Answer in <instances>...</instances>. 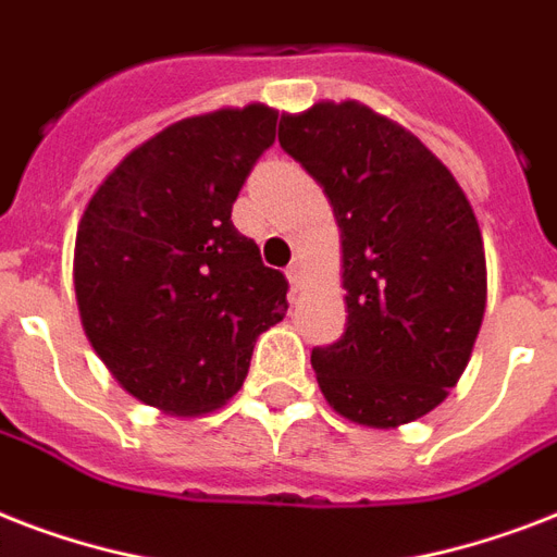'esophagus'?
I'll return each mask as SVG.
<instances>
[{
    "mask_svg": "<svg viewBox=\"0 0 557 557\" xmlns=\"http://www.w3.org/2000/svg\"><path fill=\"white\" fill-rule=\"evenodd\" d=\"M286 277H288V286H292V292H300V286H304V265L300 262H292L286 269Z\"/></svg>",
    "mask_w": 557,
    "mask_h": 557,
    "instance_id": "obj_1",
    "label": "esophagus"
}]
</instances>
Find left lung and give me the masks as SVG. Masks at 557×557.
<instances>
[{
  "mask_svg": "<svg viewBox=\"0 0 557 557\" xmlns=\"http://www.w3.org/2000/svg\"><path fill=\"white\" fill-rule=\"evenodd\" d=\"M280 147L323 187L341 231L347 332L314 349L335 413L401 428L440 407L466 372L485 314V248L445 164L358 100L283 112Z\"/></svg>",
  "mask_w": 557,
  "mask_h": 557,
  "instance_id": "1",
  "label": "left lung"
}]
</instances>
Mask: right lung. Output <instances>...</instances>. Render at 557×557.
I'll list each match as a JSON object with an SVG mask.
<instances>
[{
  "label": "right lung",
  "mask_w": 557,
  "mask_h": 557,
  "mask_svg": "<svg viewBox=\"0 0 557 557\" xmlns=\"http://www.w3.org/2000/svg\"><path fill=\"white\" fill-rule=\"evenodd\" d=\"M277 109L222 107L138 144L91 193L74 295L112 379L168 416H205L243 387L253 344L286 318V277L231 222Z\"/></svg>",
  "instance_id": "add662e5"
}]
</instances>
